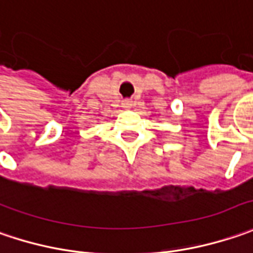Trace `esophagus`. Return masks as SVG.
<instances>
[{"mask_svg": "<svg viewBox=\"0 0 253 253\" xmlns=\"http://www.w3.org/2000/svg\"><path fill=\"white\" fill-rule=\"evenodd\" d=\"M123 105H125V107H130V106H131V100H125Z\"/></svg>", "mask_w": 253, "mask_h": 253, "instance_id": "34e87169", "label": "esophagus"}]
</instances>
